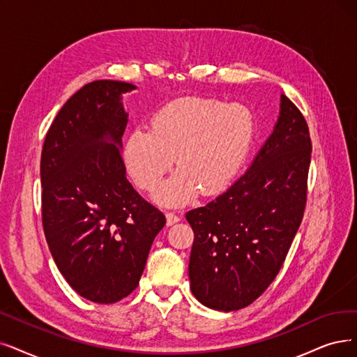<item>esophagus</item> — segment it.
I'll list each match as a JSON object with an SVG mask.
<instances>
[{"mask_svg": "<svg viewBox=\"0 0 357 357\" xmlns=\"http://www.w3.org/2000/svg\"><path fill=\"white\" fill-rule=\"evenodd\" d=\"M165 218H167V225H173V224L180 221V217L176 215L174 212H167L165 213Z\"/></svg>", "mask_w": 357, "mask_h": 357, "instance_id": "1", "label": "esophagus"}]
</instances>
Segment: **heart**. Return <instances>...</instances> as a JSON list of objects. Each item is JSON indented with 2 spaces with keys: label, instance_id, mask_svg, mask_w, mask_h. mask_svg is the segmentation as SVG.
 <instances>
[{
  "label": "heart",
  "instance_id": "1",
  "mask_svg": "<svg viewBox=\"0 0 357 357\" xmlns=\"http://www.w3.org/2000/svg\"><path fill=\"white\" fill-rule=\"evenodd\" d=\"M255 136L252 112L209 96H186L153 114L148 130L137 129L124 144V161L140 189L153 192L173 167L180 168L156 192L167 206L190 202L202 189L215 195L233 181Z\"/></svg>",
  "mask_w": 357,
  "mask_h": 357
}]
</instances>
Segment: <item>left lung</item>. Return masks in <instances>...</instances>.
Here are the masks:
<instances>
[{"label": "left lung", "instance_id": "left-lung-1", "mask_svg": "<svg viewBox=\"0 0 357 357\" xmlns=\"http://www.w3.org/2000/svg\"><path fill=\"white\" fill-rule=\"evenodd\" d=\"M310 152L305 117L281 95L274 130L246 173L186 213L195 233L190 289L202 305L238 310L274 281L303 218Z\"/></svg>", "mask_w": 357, "mask_h": 357}]
</instances>
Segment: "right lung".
<instances>
[{"instance_id": "obj_1", "label": "right lung", "mask_w": 357, "mask_h": 357, "mask_svg": "<svg viewBox=\"0 0 357 357\" xmlns=\"http://www.w3.org/2000/svg\"><path fill=\"white\" fill-rule=\"evenodd\" d=\"M132 83L84 84L56 114L40 155L42 224L54 262L82 297L116 303L139 284L161 211L126 178L121 158Z\"/></svg>"}]
</instances>
